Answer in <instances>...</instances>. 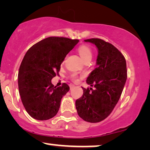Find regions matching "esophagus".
<instances>
[{"label":"esophagus","instance_id":"34e87169","mask_svg":"<svg viewBox=\"0 0 150 150\" xmlns=\"http://www.w3.org/2000/svg\"><path fill=\"white\" fill-rule=\"evenodd\" d=\"M69 87H70V89H73L74 87H75V86L74 85H69Z\"/></svg>","mask_w":150,"mask_h":150}]
</instances>
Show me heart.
<instances>
[{
    "mask_svg": "<svg viewBox=\"0 0 150 150\" xmlns=\"http://www.w3.org/2000/svg\"><path fill=\"white\" fill-rule=\"evenodd\" d=\"M78 52H79L80 56L81 57V58L83 59L84 61L89 60V59H91L92 58V51L91 48L89 46H85V45H83L81 46L78 48ZM79 76L76 74H72V79L74 81H78Z\"/></svg>",
    "mask_w": 150,
    "mask_h": 150,
    "instance_id": "obj_1",
    "label": "heart"
}]
</instances>
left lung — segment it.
<instances>
[{"mask_svg": "<svg viewBox=\"0 0 150 150\" xmlns=\"http://www.w3.org/2000/svg\"><path fill=\"white\" fill-rule=\"evenodd\" d=\"M98 50L97 67L90 74L83 88V95L76 101L78 115L86 122L97 123L111 113L122 95L127 79L126 61L113 45L98 38L85 40Z\"/></svg>", "mask_w": 150, "mask_h": 150, "instance_id": "left-lung-1", "label": "left lung"}]
</instances>
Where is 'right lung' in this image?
<instances>
[{
	"label": "right lung",
	"mask_w": 150,
	"mask_h": 150,
	"mask_svg": "<svg viewBox=\"0 0 150 150\" xmlns=\"http://www.w3.org/2000/svg\"><path fill=\"white\" fill-rule=\"evenodd\" d=\"M79 40L49 37L36 43L24 55L18 71V89L26 112L38 120L56 115L61 100L69 90L66 83L61 87L51 80L59 75L61 64Z\"/></svg>",
	"instance_id": "obj_1"
}]
</instances>
